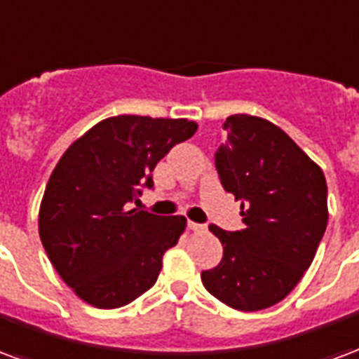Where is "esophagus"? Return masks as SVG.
<instances>
[{"label": "esophagus", "instance_id": "34e87169", "mask_svg": "<svg viewBox=\"0 0 359 359\" xmlns=\"http://www.w3.org/2000/svg\"><path fill=\"white\" fill-rule=\"evenodd\" d=\"M188 230H192V232H203L205 230V226L203 224H198V222H192V220H188Z\"/></svg>", "mask_w": 359, "mask_h": 359}]
</instances>
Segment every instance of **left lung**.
<instances>
[{
    "label": "left lung",
    "instance_id": "obj_1",
    "mask_svg": "<svg viewBox=\"0 0 359 359\" xmlns=\"http://www.w3.org/2000/svg\"><path fill=\"white\" fill-rule=\"evenodd\" d=\"M215 152L222 188L241 201L245 228L209 230L222 261L201 272L209 293L230 308L274 306L301 281L327 226V184L312 159L266 119L236 114Z\"/></svg>",
    "mask_w": 359,
    "mask_h": 359
}]
</instances>
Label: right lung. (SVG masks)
I'll return each mask as SVG.
<instances>
[{
  "mask_svg": "<svg viewBox=\"0 0 359 359\" xmlns=\"http://www.w3.org/2000/svg\"><path fill=\"white\" fill-rule=\"evenodd\" d=\"M198 126L188 119L116 116L79 137L58 159L39 207V238L58 276L79 299L119 308L158 280L163 253L184 217H159L139 203L152 171Z\"/></svg>",
  "mask_w": 359,
  "mask_h": 359,
  "instance_id": "1",
  "label": "right lung"
}]
</instances>
